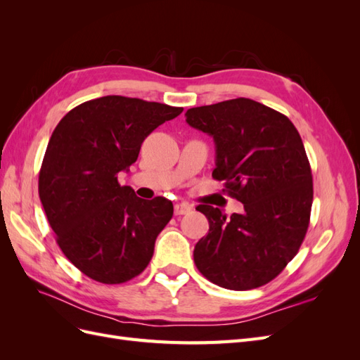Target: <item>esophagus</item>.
I'll return each mask as SVG.
<instances>
[{"mask_svg": "<svg viewBox=\"0 0 360 360\" xmlns=\"http://www.w3.org/2000/svg\"><path fill=\"white\" fill-rule=\"evenodd\" d=\"M192 210V207L188 204V202H177L176 205H174V213H176L177 216L180 214H186Z\"/></svg>", "mask_w": 360, "mask_h": 360, "instance_id": "34e87169", "label": "esophagus"}]
</instances>
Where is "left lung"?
Returning <instances> with one entry per match:
<instances>
[{
    "mask_svg": "<svg viewBox=\"0 0 360 360\" xmlns=\"http://www.w3.org/2000/svg\"><path fill=\"white\" fill-rule=\"evenodd\" d=\"M186 122L213 136L212 177L225 181L245 209L226 217L217 207H197L209 234L195 245V266L228 290L264 285L296 257L309 226L312 174L297 129L284 114L245 97L191 108Z\"/></svg>",
    "mask_w": 360,
    "mask_h": 360,
    "instance_id": "8db88e82",
    "label": "left lung"
}]
</instances>
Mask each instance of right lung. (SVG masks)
Instances as JSON below:
<instances>
[{"label":"right lung","instance_id":"1","mask_svg":"<svg viewBox=\"0 0 360 360\" xmlns=\"http://www.w3.org/2000/svg\"><path fill=\"white\" fill-rule=\"evenodd\" d=\"M183 108L103 96L73 108L52 132L39 172V197L70 263L102 284H123L148 266L174 207L138 198L118 174L141 144Z\"/></svg>","mask_w":360,"mask_h":360}]
</instances>
